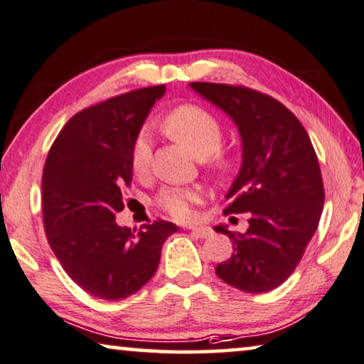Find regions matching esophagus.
Returning a JSON list of instances; mask_svg holds the SVG:
<instances>
[{
    "mask_svg": "<svg viewBox=\"0 0 364 364\" xmlns=\"http://www.w3.org/2000/svg\"><path fill=\"white\" fill-rule=\"evenodd\" d=\"M189 232H191V235L196 238H209L213 235V230L208 229V227H191Z\"/></svg>",
    "mask_w": 364,
    "mask_h": 364,
    "instance_id": "obj_1",
    "label": "esophagus"
}]
</instances>
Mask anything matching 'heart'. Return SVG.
I'll use <instances>...</instances> for the list:
<instances>
[{
	"label": "heart",
	"instance_id": "1",
	"mask_svg": "<svg viewBox=\"0 0 364 364\" xmlns=\"http://www.w3.org/2000/svg\"><path fill=\"white\" fill-rule=\"evenodd\" d=\"M165 130L173 139L184 145L194 156L204 159L213 154L214 166H225V159L219 151L222 142V127L213 114L203 107L184 105L176 107L165 119ZM151 144L147 132L135 137L130 151V165L137 175H144L150 166ZM203 200V194L194 188H165L156 198V204L178 220H188L193 208Z\"/></svg>",
	"mask_w": 364,
	"mask_h": 364
}]
</instances>
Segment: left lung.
<instances>
[{"label": "left lung", "mask_w": 364, "mask_h": 364, "mask_svg": "<svg viewBox=\"0 0 364 364\" xmlns=\"http://www.w3.org/2000/svg\"><path fill=\"white\" fill-rule=\"evenodd\" d=\"M189 88L225 112L242 140V165L224 213L250 219L243 234L214 227L234 245L215 274L253 294L274 289L296 269L321 220L325 194L316 150L299 119L274 97L198 81Z\"/></svg>", "instance_id": "8db88e82"}]
</instances>
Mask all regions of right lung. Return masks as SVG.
I'll return each mask as SVG.
<instances>
[{
    "mask_svg": "<svg viewBox=\"0 0 364 364\" xmlns=\"http://www.w3.org/2000/svg\"><path fill=\"white\" fill-rule=\"evenodd\" d=\"M165 91L164 85L135 90L75 114L43 166L48 245L70 278L97 299H126L147 284L165 240L178 230L166 220L142 230L116 224L124 186L132 181V144Z\"/></svg>",
    "mask_w": 364,
    "mask_h": 364,
    "instance_id": "add662e5",
    "label": "right lung"
}]
</instances>
